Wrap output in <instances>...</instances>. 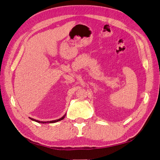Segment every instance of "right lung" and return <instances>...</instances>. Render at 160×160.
Wrapping results in <instances>:
<instances>
[{"label":"right lung","instance_id":"right-lung-1","mask_svg":"<svg viewBox=\"0 0 160 160\" xmlns=\"http://www.w3.org/2000/svg\"><path fill=\"white\" fill-rule=\"evenodd\" d=\"M65 115H66V113L62 116V118H59V119H56V120H52V121H48V122H41V121H38V120H36V119H33V118H29V119H31V120H32V121H34V122H38V123H55V122H59V121H61V120H62L63 119L65 118Z\"/></svg>","mask_w":160,"mask_h":160}]
</instances>
